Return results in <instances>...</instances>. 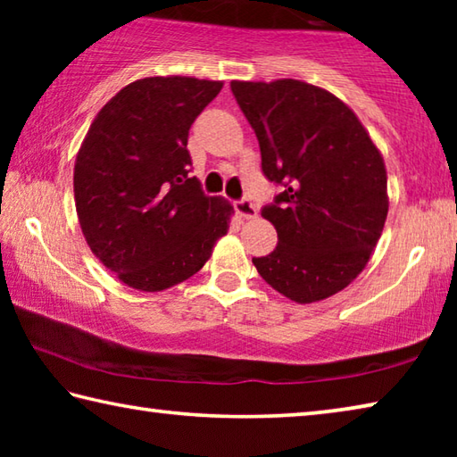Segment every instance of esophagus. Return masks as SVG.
I'll use <instances>...</instances> for the list:
<instances>
[{"mask_svg":"<svg viewBox=\"0 0 457 457\" xmlns=\"http://www.w3.org/2000/svg\"><path fill=\"white\" fill-rule=\"evenodd\" d=\"M234 207H236V213L239 215V218H244V220L258 218V207L253 205L250 199H239V201H236Z\"/></svg>","mask_w":457,"mask_h":457,"instance_id":"esophagus-1","label":"esophagus"}]
</instances>
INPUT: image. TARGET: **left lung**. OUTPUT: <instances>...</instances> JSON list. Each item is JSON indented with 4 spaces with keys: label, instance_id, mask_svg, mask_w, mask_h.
<instances>
[{
    "label": "left lung",
    "instance_id": "obj_1",
    "mask_svg": "<svg viewBox=\"0 0 457 457\" xmlns=\"http://www.w3.org/2000/svg\"><path fill=\"white\" fill-rule=\"evenodd\" d=\"M231 92L256 130L262 171L284 185L262 210L278 245L252 258L258 274L298 304L346 288L381 237L389 212L386 169L343 100L312 84L231 80Z\"/></svg>",
    "mask_w": 457,
    "mask_h": 457
}]
</instances>
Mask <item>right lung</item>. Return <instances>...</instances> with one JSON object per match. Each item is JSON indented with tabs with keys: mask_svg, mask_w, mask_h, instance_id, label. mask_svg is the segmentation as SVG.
Returning a JSON list of instances; mask_svg holds the SVG:
<instances>
[{
	"mask_svg": "<svg viewBox=\"0 0 457 457\" xmlns=\"http://www.w3.org/2000/svg\"><path fill=\"white\" fill-rule=\"evenodd\" d=\"M221 80L149 76L100 108L74 163L76 213L92 253L122 284L161 292L197 274L234 207L189 177L187 137Z\"/></svg>",
	"mask_w": 457,
	"mask_h": 457,
	"instance_id": "add662e5",
	"label": "right lung"
}]
</instances>
